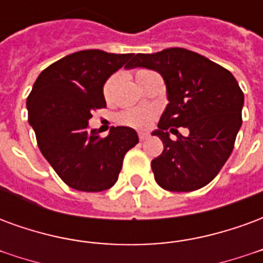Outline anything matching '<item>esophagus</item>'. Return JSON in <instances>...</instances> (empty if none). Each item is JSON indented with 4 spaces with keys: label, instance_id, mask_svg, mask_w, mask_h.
I'll use <instances>...</instances> for the list:
<instances>
[{
    "label": "esophagus",
    "instance_id": "1",
    "mask_svg": "<svg viewBox=\"0 0 263 263\" xmlns=\"http://www.w3.org/2000/svg\"><path fill=\"white\" fill-rule=\"evenodd\" d=\"M138 138H139V141H145L148 138V134L146 132H138Z\"/></svg>",
    "mask_w": 263,
    "mask_h": 263
}]
</instances>
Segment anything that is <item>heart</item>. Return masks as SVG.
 <instances>
[{"label":"heart","mask_w":263,"mask_h":263,"mask_svg":"<svg viewBox=\"0 0 263 263\" xmlns=\"http://www.w3.org/2000/svg\"><path fill=\"white\" fill-rule=\"evenodd\" d=\"M148 70H138L137 74V81H139L142 79L143 76H146ZM118 79V74H112L109 77L108 80L105 81V84L103 87V92L105 97H108L109 92L112 90L114 87L115 81ZM154 120V111H149V109H143V108H131L126 109V111H122L120 115H118V121H120L122 125L126 126H132V128H138V129H142V128H146L149 126V124L152 122Z\"/></svg>","instance_id":"1"}]
</instances>
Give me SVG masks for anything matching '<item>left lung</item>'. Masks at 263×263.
I'll list each match as a JSON object with an SVG mask.
<instances>
[{"label": "left lung", "instance_id": "8db88e82", "mask_svg": "<svg viewBox=\"0 0 263 263\" xmlns=\"http://www.w3.org/2000/svg\"><path fill=\"white\" fill-rule=\"evenodd\" d=\"M158 71L169 104L155 135L163 152L152 160L155 180L171 192H193L214 179L230 158L242 124L243 92L235 77L201 54L183 48L137 53L126 65ZM179 126L189 135L179 134ZM178 135L173 141L168 131Z\"/></svg>", "mask_w": 263, "mask_h": 263}]
</instances>
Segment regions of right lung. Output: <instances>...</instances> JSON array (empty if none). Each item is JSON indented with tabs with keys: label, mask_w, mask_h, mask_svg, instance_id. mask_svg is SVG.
Segmentation results:
<instances>
[{
	"label": "right lung",
	"mask_w": 263,
	"mask_h": 263,
	"mask_svg": "<svg viewBox=\"0 0 263 263\" xmlns=\"http://www.w3.org/2000/svg\"><path fill=\"white\" fill-rule=\"evenodd\" d=\"M132 53L80 50L43 70L26 98L28 121L37 146L71 189L103 192L114 186L124 156L139 139L129 126H115L105 138L88 131L92 112L105 108L103 86Z\"/></svg>",
	"instance_id": "right-lung-1"
}]
</instances>
